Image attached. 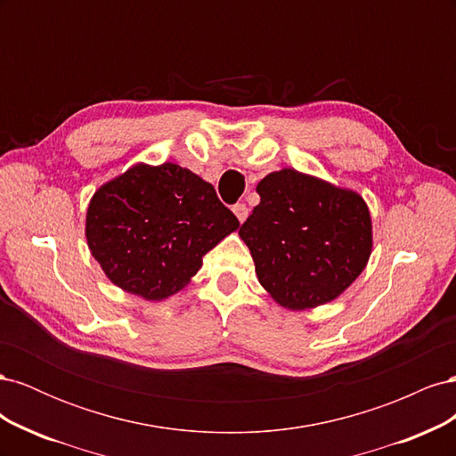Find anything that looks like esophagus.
I'll return each mask as SVG.
<instances>
[{"label":"esophagus","instance_id":"1","mask_svg":"<svg viewBox=\"0 0 456 456\" xmlns=\"http://www.w3.org/2000/svg\"><path fill=\"white\" fill-rule=\"evenodd\" d=\"M233 215L238 216V220L240 223H245V218H247V215H249V209H247V205L245 203H236L233 205Z\"/></svg>","mask_w":456,"mask_h":456}]
</instances>
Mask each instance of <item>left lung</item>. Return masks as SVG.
Masks as SVG:
<instances>
[{"label": "left lung", "mask_w": 456, "mask_h": 456, "mask_svg": "<svg viewBox=\"0 0 456 456\" xmlns=\"http://www.w3.org/2000/svg\"><path fill=\"white\" fill-rule=\"evenodd\" d=\"M260 203L240 228L255 272L287 310H310L340 297L372 251L365 200L354 190L297 169L266 175Z\"/></svg>", "instance_id": "left-lung-1"}]
</instances>
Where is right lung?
<instances>
[{"mask_svg":"<svg viewBox=\"0 0 456 456\" xmlns=\"http://www.w3.org/2000/svg\"><path fill=\"white\" fill-rule=\"evenodd\" d=\"M238 228L213 184L176 163L133 165L94 191L86 216L106 278L150 302L183 291L203 256Z\"/></svg>","mask_w":456,"mask_h":456,"instance_id":"obj_1","label":"right lung"}]
</instances>
